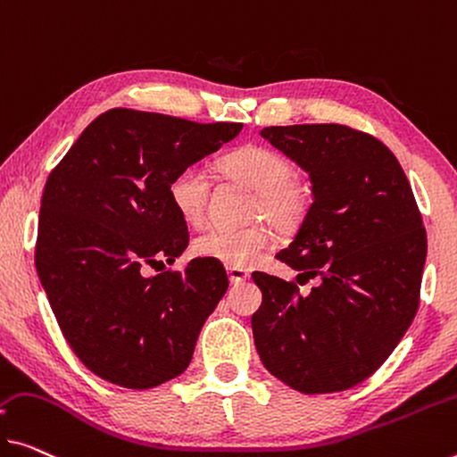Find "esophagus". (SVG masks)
<instances>
[{
	"instance_id": "1",
	"label": "esophagus",
	"mask_w": 457,
	"mask_h": 457,
	"mask_svg": "<svg viewBox=\"0 0 457 457\" xmlns=\"http://www.w3.org/2000/svg\"><path fill=\"white\" fill-rule=\"evenodd\" d=\"M227 273H228L230 284H233V286H238V284L247 282V279L251 278V276H249V271H247V270H243V268H228V270H227Z\"/></svg>"
}]
</instances>
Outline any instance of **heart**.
Returning a JSON list of instances; mask_svg holds the SVG:
<instances>
[{"mask_svg":"<svg viewBox=\"0 0 457 457\" xmlns=\"http://www.w3.org/2000/svg\"><path fill=\"white\" fill-rule=\"evenodd\" d=\"M220 170L259 195V210L278 227H294L306 210V194L294 184V167L282 153L249 145L220 159ZM210 175L200 165H186L170 179V200L179 219L200 224L206 214ZM268 227L210 228L194 241L195 255L228 268H251L271 247Z\"/></svg>","mask_w":457,"mask_h":457,"instance_id":"heart-1","label":"heart"}]
</instances>
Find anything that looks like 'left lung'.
Masks as SVG:
<instances>
[{"label":"left lung","instance_id":"8db88e82","mask_svg":"<svg viewBox=\"0 0 457 457\" xmlns=\"http://www.w3.org/2000/svg\"><path fill=\"white\" fill-rule=\"evenodd\" d=\"M308 173L312 204L278 253L308 296L253 273L263 302L251 317L270 374L304 395L347 390L370 378L419 308L427 235L398 159L380 140L341 124L268 126L259 132Z\"/></svg>","mask_w":457,"mask_h":457}]
</instances>
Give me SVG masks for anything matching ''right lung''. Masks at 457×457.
Masks as SVG:
<instances>
[{
    "label": "right lung",
    "instance_id": "right-lung-1",
    "mask_svg": "<svg viewBox=\"0 0 457 457\" xmlns=\"http://www.w3.org/2000/svg\"><path fill=\"white\" fill-rule=\"evenodd\" d=\"M116 108L97 116L48 175L40 202L37 271L62 335L83 366L112 384L146 390L184 374L206 319L228 287L222 263H173L187 227L170 179L241 132Z\"/></svg>",
    "mask_w": 457,
    "mask_h": 457
}]
</instances>
